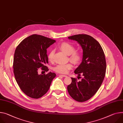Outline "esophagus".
Returning a JSON list of instances; mask_svg holds the SVG:
<instances>
[{
	"label": "esophagus",
	"instance_id": "34e87169",
	"mask_svg": "<svg viewBox=\"0 0 123 123\" xmlns=\"http://www.w3.org/2000/svg\"><path fill=\"white\" fill-rule=\"evenodd\" d=\"M59 77H67V76L66 75H63V74H59Z\"/></svg>",
	"mask_w": 123,
	"mask_h": 123
}]
</instances>
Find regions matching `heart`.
Instances as JSON below:
<instances>
[{"label": "heart", "instance_id": "b5f03b06", "mask_svg": "<svg viewBox=\"0 0 123 123\" xmlns=\"http://www.w3.org/2000/svg\"><path fill=\"white\" fill-rule=\"evenodd\" d=\"M59 48L67 54L69 55V59L74 64H79L82 58V55L80 52L76 51L75 47L72 44L68 42H63L61 43ZM54 55V51L50 50L48 55V60L50 61H52ZM73 67L71 63L65 64H59L53 68V70L56 72L60 74H67L69 70Z\"/></svg>", "mask_w": 123, "mask_h": 123}]
</instances>
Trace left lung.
<instances>
[{
	"mask_svg": "<svg viewBox=\"0 0 123 123\" xmlns=\"http://www.w3.org/2000/svg\"><path fill=\"white\" fill-rule=\"evenodd\" d=\"M68 39L76 41L83 49L82 62L74 71L79 76L82 74L83 78L78 81L71 77L72 83L67 90L74 100L85 102L96 93L104 80L106 69L105 55L99 43L91 36L79 34Z\"/></svg>",
	"mask_w": 123,
	"mask_h": 123,
	"instance_id": "obj_1",
	"label": "left lung"
}]
</instances>
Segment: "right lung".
<instances>
[{
	"label": "right lung",
	"instance_id": "1",
	"mask_svg": "<svg viewBox=\"0 0 123 123\" xmlns=\"http://www.w3.org/2000/svg\"><path fill=\"white\" fill-rule=\"evenodd\" d=\"M55 40L33 34L22 41L14 54L13 68L16 80L20 89L28 97L38 98L49 90L56 74L49 72L39 74L38 70L48 72L47 49Z\"/></svg>",
	"mask_w": 123,
	"mask_h": 123
}]
</instances>
